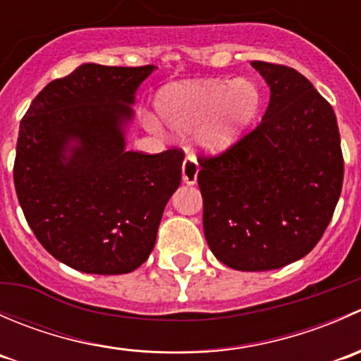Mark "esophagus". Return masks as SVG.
Masks as SVG:
<instances>
[{
  "label": "esophagus",
  "instance_id": "obj_1",
  "mask_svg": "<svg viewBox=\"0 0 361 361\" xmlns=\"http://www.w3.org/2000/svg\"><path fill=\"white\" fill-rule=\"evenodd\" d=\"M197 174H199V164L194 157H185L183 166H181V178H183V183L187 185H194L197 181Z\"/></svg>",
  "mask_w": 361,
  "mask_h": 361
}]
</instances>
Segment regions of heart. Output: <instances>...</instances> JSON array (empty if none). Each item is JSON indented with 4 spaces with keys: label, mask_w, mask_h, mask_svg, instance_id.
Masks as SVG:
<instances>
[{
    "label": "heart",
    "mask_w": 361,
    "mask_h": 361,
    "mask_svg": "<svg viewBox=\"0 0 361 361\" xmlns=\"http://www.w3.org/2000/svg\"><path fill=\"white\" fill-rule=\"evenodd\" d=\"M260 108V87L246 78L174 85L159 97V111L171 129L185 134L202 126L197 145L207 154H220L238 143Z\"/></svg>",
    "instance_id": "1"
}]
</instances>
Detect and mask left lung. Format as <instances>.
I'll return each mask as SVG.
<instances>
[{"label":"left lung","instance_id":"1","mask_svg":"<svg viewBox=\"0 0 361 361\" xmlns=\"http://www.w3.org/2000/svg\"><path fill=\"white\" fill-rule=\"evenodd\" d=\"M271 87L262 122L224 154L199 157L204 235L235 271H272L305 257L332 220L344 178L336 113L312 83L253 61Z\"/></svg>","mask_w":361,"mask_h":361}]
</instances>
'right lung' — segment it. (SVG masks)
I'll list each match as a JSON object with an SVG mask.
<instances>
[{"mask_svg": "<svg viewBox=\"0 0 361 361\" xmlns=\"http://www.w3.org/2000/svg\"><path fill=\"white\" fill-rule=\"evenodd\" d=\"M155 66L82 64L20 120L13 183L42 246L87 274H127L150 257L183 152L126 150L134 94Z\"/></svg>", "mask_w": 361, "mask_h": 361, "instance_id": "1", "label": "right lung"}]
</instances>
